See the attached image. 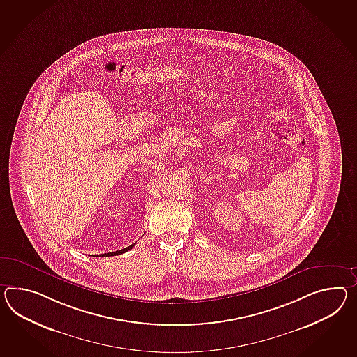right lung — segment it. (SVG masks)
Instances as JSON below:
<instances>
[{"label":"right lung","mask_w":357,"mask_h":357,"mask_svg":"<svg viewBox=\"0 0 357 357\" xmlns=\"http://www.w3.org/2000/svg\"><path fill=\"white\" fill-rule=\"evenodd\" d=\"M132 246H134V245H130V246H128V248H125V249H121V250H117V252H107V254H99V255H102V257H107V255H108V257H109V255H119V254H123V252L130 250Z\"/></svg>","instance_id":"add662e5"}]
</instances>
